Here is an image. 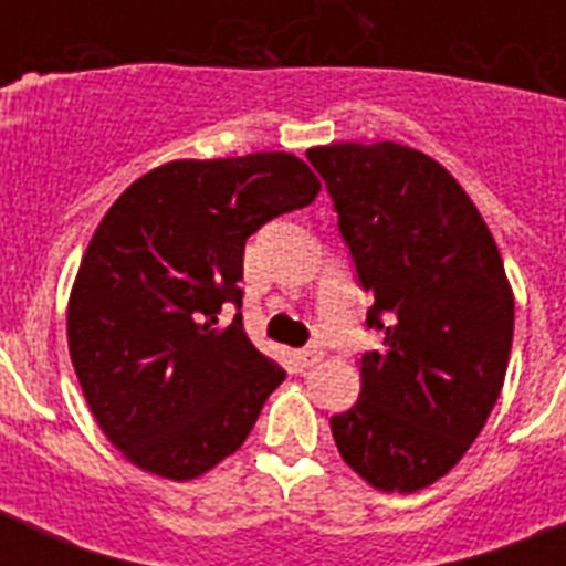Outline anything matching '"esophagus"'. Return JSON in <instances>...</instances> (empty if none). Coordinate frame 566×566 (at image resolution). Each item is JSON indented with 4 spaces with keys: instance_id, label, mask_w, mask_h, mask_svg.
Wrapping results in <instances>:
<instances>
[{
    "instance_id": "obj_1",
    "label": "esophagus",
    "mask_w": 566,
    "mask_h": 566,
    "mask_svg": "<svg viewBox=\"0 0 566 566\" xmlns=\"http://www.w3.org/2000/svg\"><path fill=\"white\" fill-rule=\"evenodd\" d=\"M323 346H305V349H300V353H296V361L302 364V367H314V364L319 361V358H323Z\"/></svg>"
}]
</instances>
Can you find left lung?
I'll return each instance as SVG.
<instances>
[{"mask_svg": "<svg viewBox=\"0 0 566 566\" xmlns=\"http://www.w3.org/2000/svg\"><path fill=\"white\" fill-rule=\"evenodd\" d=\"M326 181L355 273L373 293L361 396L332 417L337 452L385 493L429 488L464 458L500 399L514 293L488 222L447 167L420 149H308Z\"/></svg>", "mask_w": 566, "mask_h": 566, "instance_id": "left-lung-1", "label": "left lung"}]
</instances>
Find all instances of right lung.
I'll list each match as a JSON object with an SVG mask.
<instances>
[{
	"label": "right lung",
	"instance_id": "right-lung-1",
	"mask_svg": "<svg viewBox=\"0 0 566 566\" xmlns=\"http://www.w3.org/2000/svg\"><path fill=\"white\" fill-rule=\"evenodd\" d=\"M291 153L170 161L102 217L66 305L75 376L105 438L146 473L190 482L238 452L284 381L226 302L247 238L317 199Z\"/></svg>",
	"mask_w": 566,
	"mask_h": 566
}]
</instances>
